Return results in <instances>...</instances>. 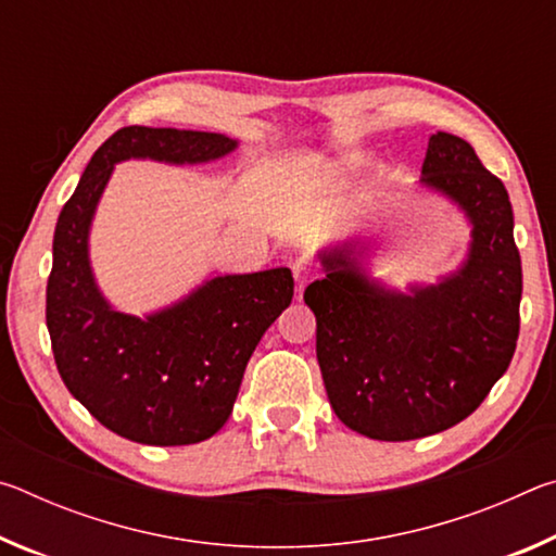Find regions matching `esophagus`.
<instances>
[{
	"instance_id": "esophagus-1",
	"label": "esophagus",
	"mask_w": 556,
	"mask_h": 556,
	"mask_svg": "<svg viewBox=\"0 0 556 556\" xmlns=\"http://www.w3.org/2000/svg\"><path fill=\"white\" fill-rule=\"evenodd\" d=\"M291 271H294L296 285L304 287L306 281H312V279L316 277L318 267H316V262H314L312 257H308V255H299V257L294 260V265H291Z\"/></svg>"
}]
</instances>
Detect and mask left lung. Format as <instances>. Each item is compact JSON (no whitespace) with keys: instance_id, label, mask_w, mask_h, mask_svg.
<instances>
[{"instance_id":"obj_1","label":"left lung","mask_w":556,"mask_h":556,"mask_svg":"<svg viewBox=\"0 0 556 556\" xmlns=\"http://www.w3.org/2000/svg\"><path fill=\"white\" fill-rule=\"evenodd\" d=\"M419 184L468 218L464 265L437 285L388 289L363 269L368 242L353 238L318 252L326 277L304 291L336 417L378 441L464 421L503 378L520 333L522 267L501 178L466 139L437 131Z\"/></svg>"}]
</instances>
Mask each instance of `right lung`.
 Returning <instances> with one entry per match:
<instances>
[{
	"mask_svg": "<svg viewBox=\"0 0 556 556\" xmlns=\"http://www.w3.org/2000/svg\"><path fill=\"white\" fill-rule=\"evenodd\" d=\"M235 147L215 131L122 127L92 154L55 223L46 287L55 368L102 427L137 444H199L228 421L252 351L291 304L294 277L287 267L213 277L162 312L129 316L98 289L90 225L115 164H203Z\"/></svg>",
	"mask_w": 556,
	"mask_h": 556,
	"instance_id": "add662e5",
	"label": "right lung"
}]
</instances>
